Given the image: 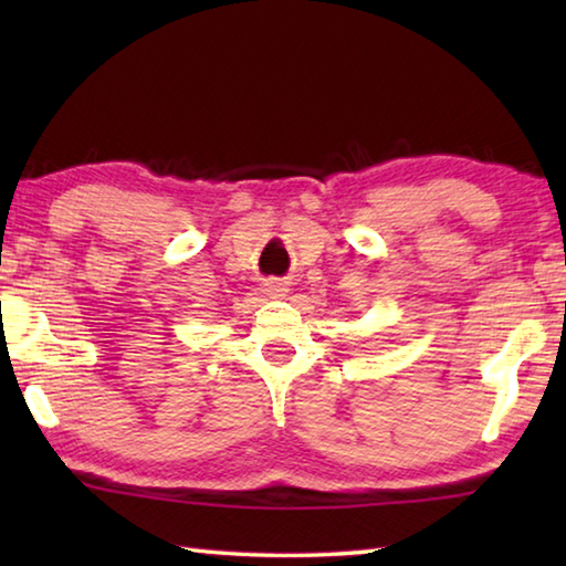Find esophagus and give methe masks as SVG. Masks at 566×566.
Here are the masks:
<instances>
[{"mask_svg":"<svg viewBox=\"0 0 566 566\" xmlns=\"http://www.w3.org/2000/svg\"><path fill=\"white\" fill-rule=\"evenodd\" d=\"M286 292H290V290H286V284H282L280 280L266 282V294L274 296V300H280V296H286Z\"/></svg>","mask_w":566,"mask_h":566,"instance_id":"obj_1","label":"esophagus"}]
</instances>
